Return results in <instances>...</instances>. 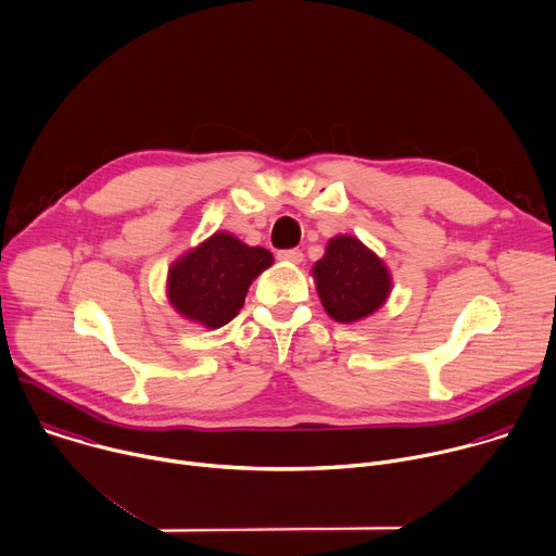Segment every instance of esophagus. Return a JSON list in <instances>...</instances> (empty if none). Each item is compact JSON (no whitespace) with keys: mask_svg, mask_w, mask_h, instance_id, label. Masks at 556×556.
I'll return each mask as SVG.
<instances>
[{"mask_svg":"<svg viewBox=\"0 0 556 556\" xmlns=\"http://www.w3.org/2000/svg\"><path fill=\"white\" fill-rule=\"evenodd\" d=\"M277 257L281 262H290V264H301L303 262V253L299 249H286V251H279Z\"/></svg>","mask_w":556,"mask_h":556,"instance_id":"1","label":"esophagus"}]
</instances>
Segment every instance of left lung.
I'll list each match as a JSON object with an SVG mask.
<instances>
[{
    "label": "left lung",
    "instance_id": "left-lung-1",
    "mask_svg": "<svg viewBox=\"0 0 556 556\" xmlns=\"http://www.w3.org/2000/svg\"><path fill=\"white\" fill-rule=\"evenodd\" d=\"M325 312L338 323H355L378 312L391 294L384 262L353 236L327 242L323 260L312 268Z\"/></svg>",
    "mask_w": 556,
    "mask_h": 556
}]
</instances>
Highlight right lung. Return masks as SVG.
<instances>
[{
    "instance_id": "obj_1",
    "label": "right lung",
    "mask_w": 556,
    "mask_h": 556,
    "mask_svg": "<svg viewBox=\"0 0 556 556\" xmlns=\"http://www.w3.org/2000/svg\"><path fill=\"white\" fill-rule=\"evenodd\" d=\"M268 266L270 251L218 231L169 266L167 299L180 316L216 329L238 316L249 286Z\"/></svg>"
}]
</instances>
